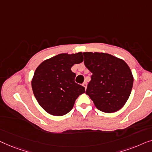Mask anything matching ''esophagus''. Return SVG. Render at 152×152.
I'll list each match as a JSON object with an SVG mask.
<instances>
[{
    "label": "esophagus",
    "mask_w": 152,
    "mask_h": 152,
    "mask_svg": "<svg viewBox=\"0 0 152 152\" xmlns=\"http://www.w3.org/2000/svg\"><path fill=\"white\" fill-rule=\"evenodd\" d=\"M83 87H84L86 89V88H87V82H84V83H83Z\"/></svg>",
    "instance_id": "1"
}]
</instances>
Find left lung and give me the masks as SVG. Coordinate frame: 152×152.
Instances as JSON below:
<instances>
[{
    "instance_id": "left-lung-1",
    "label": "left lung",
    "mask_w": 152,
    "mask_h": 152,
    "mask_svg": "<svg viewBox=\"0 0 152 152\" xmlns=\"http://www.w3.org/2000/svg\"><path fill=\"white\" fill-rule=\"evenodd\" d=\"M84 63L92 73L86 94L101 112L121 110L129 98L133 87L131 69L123 59L103 52H84Z\"/></svg>"
}]
</instances>
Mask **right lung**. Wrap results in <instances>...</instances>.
<instances>
[{
  "label": "right lung",
  "mask_w": 152,
  "mask_h": 152,
  "mask_svg": "<svg viewBox=\"0 0 152 152\" xmlns=\"http://www.w3.org/2000/svg\"><path fill=\"white\" fill-rule=\"evenodd\" d=\"M83 61L82 52L60 54L42 62L31 79V87L38 104L52 116H61L72 110L85 87L75 83L71 68Z\"/></svg>",
  "instance_id": "right-lung-1"
}]
</instances>
